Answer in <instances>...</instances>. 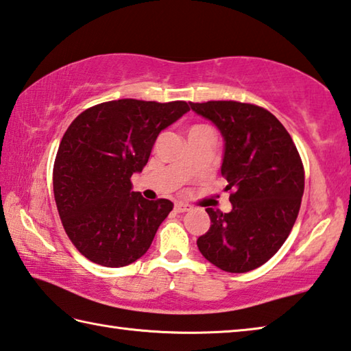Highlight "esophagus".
I'll use <instances>...</instances> for the list:
<instances>
[{"mask_svg": "<svg viewBox=\"0 0 351 351\" xmlns=\"http://www.w3.org/2000/svg\"><path fill=\"white\" fill-rule=\"evenodd\" d=\"M174 208H176L177 213H186V211L191 210V206L186 205V204H182V202H177V204L174 205Z\"/></svg>", "mask_w": 351, "mask_h": 351, "instance_id": "1", "label": "esophagus"}]
</instances>
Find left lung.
Here are the masks:
<instances>
[{
    "instance_id": "1",
    "label": "left lung",
    "mask_w": 351,
    "mask_h": 351,
    "mask_svg": "<svg viewBox=\"0 0 351 351\" xmlns=\"http://www.w3.org/2000/svg\"><path fill=\"white\" fill-rule=\"evenodd\" d=\"M223 137L220 172L232 210L206 208L211 226L199 251L228 273H247L278 253L296 222L304 195V166L284 125L256 104L189 103Z\"/></svg>"
}]
</instances>
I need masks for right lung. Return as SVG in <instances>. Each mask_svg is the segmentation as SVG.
<instances>
[{"instance_id": "1", "label": "right lung", "mask_w": 351, "mask_h": 351, "mask_svg": "<svg viewBox=\"0 0 351 351\" xmlns=\"http://www.w3.org/2000/svg\"><path fill=\"white\" fill-rule=\"evenodd\" d=\"M189 110L185 101H106L67 128L53 165V195L66 234L86 259L126 267L149 250L172 202L132 191L158 134Z\"/></svg>"}]
</instances>
